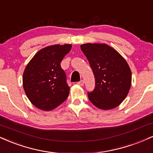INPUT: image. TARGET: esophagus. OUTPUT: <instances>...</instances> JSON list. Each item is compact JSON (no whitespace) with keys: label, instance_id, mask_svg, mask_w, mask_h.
Returning <instances> with one entry per match:
<instances>
[{"label":"esophagus","instance_id":"esophagus-1","mask_svg":"<svg viewBox=\"0 0 153 153\" xmlns=\"http://www.w3.org/2000/svg\"><path fill=\"white\" fill-rule=\"evenodd\" d=\"M84 84V80H80L79 82H78V84H79V85H80V86H83Z\"/></svg>","mask_w":153,"mask_h":153}]
</instances>
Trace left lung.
<instances>
[{"label": "left lung", "mask_w": 153, "mask_h": 153, "mask_svg": "<svg viewBox=\"0 0 153 153\" xmlns=\"http://www.w3.org/2000/svg\"><path fill=\"white\" fill-rule=\"evenodd\" d=\"M86 56L95 78V87L88 92L91 103L99 109H111L126 98L132 83V73L125 59L105 44H84Z\"/></svg>", "instance_id": "8db88e82"}]
</instances>
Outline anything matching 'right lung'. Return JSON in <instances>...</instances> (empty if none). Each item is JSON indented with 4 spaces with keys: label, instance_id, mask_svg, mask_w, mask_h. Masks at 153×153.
Wrapping results in <instances>:
<instances>
[{
    "label": "right lung",
    "instance_id": "right-lung-1",
    "mask_svg": "<svg viewBox=\"0 0 153 153\" xmlns=\"http://www.w3.org/2000/svg\"><path fill=\"white\" fill-rule=\"evenodd\" d=\"M71 46L56 44L45 47L27 64L23 75V89L27 97L37 108L52 110L67 99L70 88L61 62Z\"/></svg>",
    "mask_w": 153,
    "mask_h": 153
}]
</instances>
